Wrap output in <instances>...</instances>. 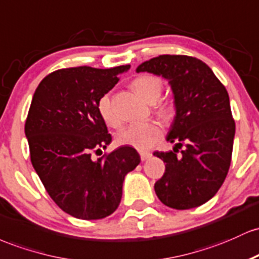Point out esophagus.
<instances>
[{"label":"esophagus","instance_id":"esophagus-1","mask_svg":"<svg viewBox=\"0 0 259 259\" xmlns=\"http://www.w3.org/2000/svg\"><path fill=\"white\" fill-rule=\"evenodd\" d=\"M150 158H152V153H149V152H142V153H141V159H142V161L148 160V159H150Z\"/></svg>","mask_w":259,"mask_h":259}]
</instances>
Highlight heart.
I'll list each match as a JSON object with an SVG mask.
<instances>
[{"mask_svg": "<svg viewBox=\"0 0 259 259\" xmlns=\"http://www.w3.org/2000/svg\"><path fill=\"white\" fill-rule=\"evenodd\" d=\"M135 92L148 103H154L160 97L162 82L159 77L152 74L139 75L132 82ZM166 106H162V111ZM98 112L106 124L111 127L120 126V120L112 107L109 94L103 95L98 101ZM162 136V128L156 122H137L127 126L118 133L117 143L127 145L138 150H148L153 147Z\"/></svg>", "mask_w": 259, "mask_h": 259, "instance_id": "obj_1", "label": "heart"}]
</instances>
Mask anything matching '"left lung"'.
I'll return each mask as SVG.
<instances>
[{"instance_id": "1", "label": "left lung", "mask_w": 259, "mask_h": 259, "mask_svg": "<svg viewBox=\"0 0 259 259\" xmlns=\"http://www.w3.org/2000/svg\"><path fill=\"white\" fill-rule=\"evenodd\" d=\"M136 72L162 77L172 91L175 117L166 141L175 147L154 153L165 162L164 175L154 185L156 196L179 210L199 207L215 196L230 167L235 121L228 92L196 57L160 55ZM182 145L185 149L179 156Z\"/></svg>"}]
</instances>
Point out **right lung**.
I'll list each match as a JSON object with an SVG mask.
<instances>
[{
  "mask_svg": "<svg viewBox=\"0 0 259 259\" xmlns=\"http://www.w3.org/2000/svg\"><path fill=\"white\" fill-rule=\"evenodd\" d=\"M128 68L59 69L46 75L33 95L25 121L31 164L54 202L78 219L114 213L124 177L141 162L137 150L127 145L98 160L91 154L112 141L98 112L99 99Z\"/></svg>",
  "mask_w": 259,
  "mask_h": 259,
  "instance_id": "right-lung-1",
  "label": "right lung"
}]
</instances>
